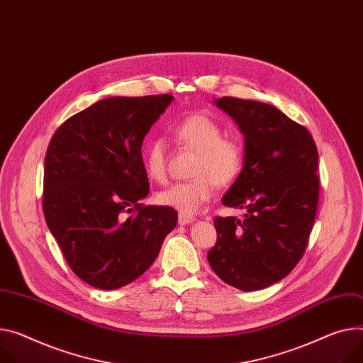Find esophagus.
Here are the masks:
<instances>
[{
    "instance_id": "obj_1",
    "label": "esophagus",
    "mask_w": 363,
    "mask_h": 363,
    "mask_svg": "<svg viewBox=\"0 0 363 363\" xmlns=\"http://www.w3.org/2000/svg\"><path fill=\"white\" fill-rule=\"evenodd\" d=\"M191 222H194V218H193V216L184 215V213H180V215H179V224H180V225H189V224H191Z\"/></svg>"
}]
</instances>
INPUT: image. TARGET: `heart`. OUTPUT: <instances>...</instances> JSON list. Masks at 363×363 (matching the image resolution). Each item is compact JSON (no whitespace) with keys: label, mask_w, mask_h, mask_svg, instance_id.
I'll use <instances>...</instances> for the list:
<instances>
[{"label":"heart","mask_w":363,"mask_h":363,"mask_svg":"<svg viewBox=\"0 0 363 363\" xmlns=\"http://www.w3.org/2000/svg\"><path fill=\"white\" fill-rule=\"evenodd\" d=\"M174 141L196 152L191 161L189 182L174 183L158 191L157 202L184 215L196 212L213 194V186L227 187L235 182L244 165V147L234 136H225L224 128L213 118L191 113L172 128ZM145 170L152 180L167 176V154L160 139H152L144 150Z\"/></svg>","instance_id":"b5f03b06"}]
</instances>
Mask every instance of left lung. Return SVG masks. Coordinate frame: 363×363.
<instances>
[{"label": "left lung", "instance_id": "8db88e82", "mask_svg": "<svg viewBox=\"0 0 363 363\" xmlns=\"http://www.w3.org/2000/svg\"><path fill=\"white\" fill-rule=\"evenodd\" d=\"M244 135V165L222 205L245 213L216 216L208 262L225 284L264 289L301 260L317 213L318 152L308 129L255 100L216 99Z\"/></svg>", "mask_w": 363, "mask_h": 363}]
</instances>
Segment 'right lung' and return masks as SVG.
<instances>
[{"mask_svg": "<svg viewBox=\"0 0 363 363\" xmlns=\"http://www.w3.org/2000/svg\"><path fill=\"white\" fill-rule=\"evenodd\" d=\"M173 96L108 97L53 133L43 167V213L71 270L99 289H118L157 259L177 224L150 191L141 147Z\"/></svg>", "mask_w": 363, "mask_h": 363, "instance_id": "obj_1", "label": "right lung"}]
</instances>
